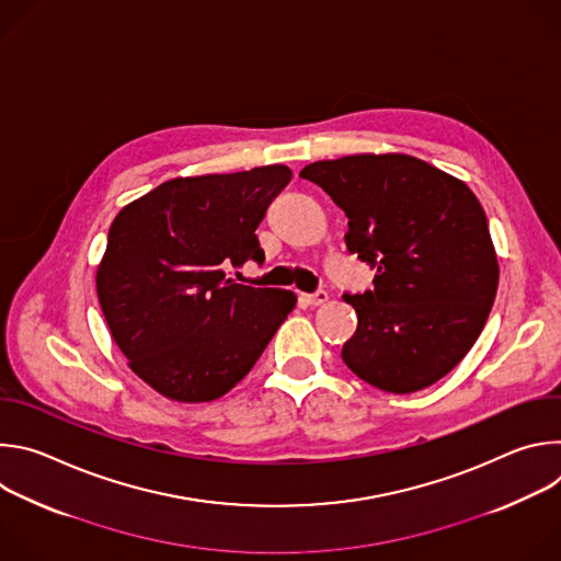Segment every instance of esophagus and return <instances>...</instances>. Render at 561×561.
<instances>
[{
    "label": "esophagus",
    "instance_id": "obj_1",
    "mask_svg": "<svg viewBox=\"0 0 561 561\" xmlns=\"http://www.w3.org/2000/svg\"><path fill=\"white\" fill-rule=\"evenodd\" d=\"M301 299L308 304V306H322L329 301V293L327 290H317L312 295H301Z\"/></svg>",
    "mask_w": 561,
    "mask_h": 561
}]
</instances>
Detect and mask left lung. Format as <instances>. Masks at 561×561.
<instances>
[{"label":"left lung","instance_id":"1","mask_svg":"<svg viewBox=\"0 0 561 561\" xmlns=\"http://www.w3.org/2000/svg\"><path fill=\"white\" fill-rule=\"evenodd\" d=\"M299 178L346 213V249L377 268L375 288L344 295L357 331L344 364L407 394L448 375L482 333L500 264L486 213L457 178L402 152L308 164Z\"/></svg>","mask_w":561,"mask_h":561}]
</instances>
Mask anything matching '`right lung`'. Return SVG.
Here are the masks:
<instances>
[{
	"mask_svg": "<svg viewBox=\"0 0 561 561\" xmlns=\"http://www.w3.org/2000/svg\"><path fill=\"white\" fill-rule=\"evenodd\" d=\"M284 164L175 178L126 204L98 266V297L128 368L173 402H213L255 366L297 295L226 279L262 264L255 234Z\"/></svg>",
	"mask_w": 561,
	"mask_h": 561,
	"instance_id": "right-lung-1",
	"label": "right lung"
}]
</instances>
